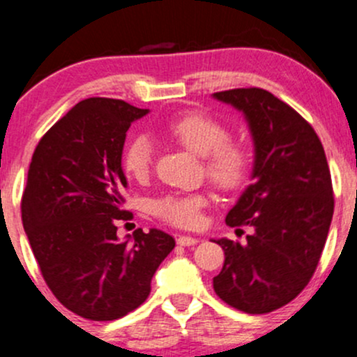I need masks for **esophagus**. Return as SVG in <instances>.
I'll list each match as a JSON object with an SVG mask.
<instances>
[{
    "instance_id": "1",
    "label": "esophagus",
    "mask_w": 357,
    "mask_h": 357,
    "mask_svg": "<svg viewBox=\"0 0 357 357\" xmlns=\"http://www.w3.org/2000/svg\"><path fill=\"white\" fill-rule=\"evenodd\" d=\"M176 242H178V245H181V247H192V245H197V243H199V238H195V236L179 235L178 238H176Z\"/></svg>"
}]
</instances>
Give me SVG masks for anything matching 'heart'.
<instances>
[{
    "instance_id": "obj_1",
    "label": "heart",
    "mask_w": 357,
    "mask_h": 357,
    "mask_svg": "<svg viewBox=\"0 0 357 357\" xmlns=\"http://www.w3.org/2000/svg\"><path fill=\"white\" fill-rule=\"evenodd\" d=\"M164 132L192 152L204 155L207 178L222 192L238 190L247 181L252 167L250 149L240 139L229 138V128L219 119L200 110H188L165 122ZM122 169L129 178L143 181L153 164L150 136L135 135L122 150ZM207 204L204 193H171L153 202V214L178 228H195L202 208Z\"/></svg>"
}]
</instances>
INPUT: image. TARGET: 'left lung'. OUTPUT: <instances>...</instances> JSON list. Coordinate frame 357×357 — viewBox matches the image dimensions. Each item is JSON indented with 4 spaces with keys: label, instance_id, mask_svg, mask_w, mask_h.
Listing matches in <instances>:
<instances>
[{
    "label": "left lung",
    "instance_id": "left-lung-1",
    "mask_svg": "<svg viewBox=\"0 0 357 357\" xmlns=\"http://www.w3.org/2000/svg\"><path fill=\"white\" fill-rule=\"evenodd\" d=\"M245 114L255 143L254 183L226 215L252 229L247 242L221 238V301L248 314L276 311L307 287L318 268L335 199L325 150L312 126L261 88L214 93Z\"/></svg>",
    "mask_w": 357,
    "mask_h": 357
}]
</instances>
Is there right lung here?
Masks as SVG:
<instances>
[{
	"instance_id": "add662e5",
	"label": "right lung",
	"mask_w": 357,
	"mask_h": 357,
	"mask_svg": "<svg viewBox=\"0 0 357 357\" xmlns=\"http://www.w3.org/2000/svg\"><path fill=\"white\" fill-rule=\"evenodd\" d=\"M146 112L124 100H82L45 132L29 165L20 208L43 278L63 307L91 321L139 307L176 245L160 229L117 238V222L132 215L122 208L126 132Z\"/></svg>"
}]
</instances>
